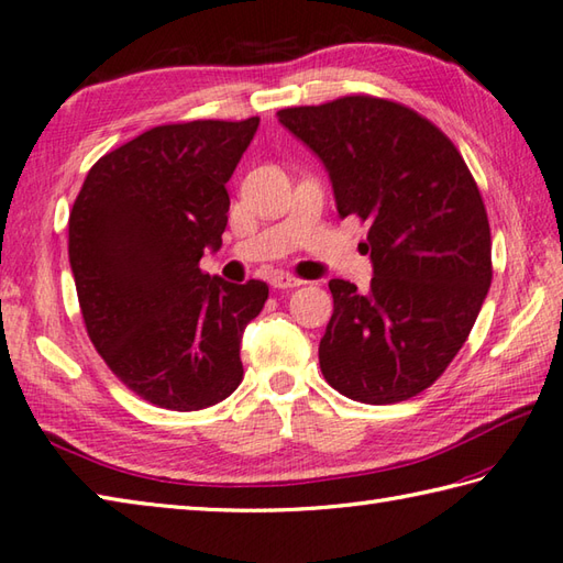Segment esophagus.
Returning a JSON list of instances; mask_svg holds the SVG:
<instances>
[{
  "label": "esophagus",
  "instance_id": "obj_1",
  "mask_svg": "<svg viewBox=\"0 0 563 563\" xmlns=\"http://www.w3.org/2000/svg\"><path fill=\"white\" fill-rule=\"evenodd\" d=\"M271 285L278 290H292V288H300L302 280L295 278V275H288V273H275V275H271Z\"/></svg>",
  "mask_w": 563,
  "mask_h": 563
}]
</instances>
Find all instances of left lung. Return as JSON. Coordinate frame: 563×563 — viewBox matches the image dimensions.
Here are the masks:
<instances>
[{"instance_id":"8db88e82","label":"left lung","mask_w":563,"mask_h":563,"mask_svg":"<svg viewBox=\"0 0 563 563\" xmlns=\"http://www.w3.org/2000/svg\"><path fill=\"white\" fill-rule=\"evenodd\" d=\"M278 119L324 163L339 217L368 222L371 290L329 280L319 368L351 400L412 398L454 361L490 288L478 185L442 129L390 99L351 95Z\"/></svg>"}]
</instances>
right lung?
I'll return each mask as SVG.
<instances>
[{
    "mask_svg": "<svg viewBox=\"0 0 563 563\" xmlns=\"http://www.w3.org/2000/svg\"><path fill=\"white\" fill-rule=\"evenodd\" d=\"M200 119L143 131L99 158L68 219L70 268L87 334L141 400L175 412L239 388L241 334L268 285L200 271L222 246L227 183L258 129Z\"/></svg>",
    "mask_w": 563,
    "mask_h": 563,
    "instance_id": "obj_1",
    "label": "right lung"
}]
</instances>
